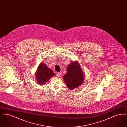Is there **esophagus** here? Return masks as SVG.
I'll return each mask as SVG.
<instances>
[{
  "mask_svg": "<svg viewBox=\"0 0 127 127\" xmlns=\"http://www.w3.org/2000/svg\"><path fill=\"white\" fill-rule=\"evenodd\" d=\"M61 72H57L56 73V76L57 77H60V76L61 75Z\"/></svg>",
  "mask_w": 127,
  "mask_h": 127,
  "instance_id": "34e87169",
  "label": "esophagus"
}]
</instances>
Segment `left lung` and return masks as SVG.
Segmentation results:
<instances>
[{"mask_svg":"<svg viewBox=\"0 0 127 127\" xmlns=\"http://www.w3.org/2000/svg\"><path fill=\"white\" fill-rule=\"evenodd\" d=\"M63 79L68 89L72 90L80 86L84 81V74L78 62H71L67 67V73Z\"/></svg>","mask_w":127,"mask_h":127,"instance_id":"1","label":"left lung"}]
</instances>
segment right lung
Masks as SVG:
<instances>
[{
  "instance_id": "right-lung-1",
  "label": "right lung",
  "mask_w": 127,
  "mask_h": 127,
  "mask_svg": "<svg viewBox=\"0 0 127 127\" xmlns=\"http://www.w3.org/2000/svg\"><path fill=\"white\" fill-rule=\"evenodd\" d=\"M53 71L47 67L46 64L41 63L38 67L36 73V80L38 84H42L47 82L48 79L54 75Z\"/></svg>"
}]
</instances>
